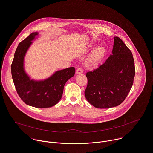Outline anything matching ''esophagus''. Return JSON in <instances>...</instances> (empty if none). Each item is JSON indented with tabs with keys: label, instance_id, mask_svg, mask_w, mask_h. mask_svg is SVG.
Segmentation results:
<instances>
[{
	"label": "esophagus",
	"instance_id": "esophagus-1",
	"mask_svg": "<svg viewBox=\"0 0 153 153\" xmlns=\"http://www.w3.org/2000/svg\"><path fill=\"white\" fill-rule=\"evenodd\" d=\"M82 73H83V70H82V68H79L77 69V70H76V73L77 74H82Z\"/></svg>",
	"mask_w": 153,
	"mask_h": 153
}]
</instances>
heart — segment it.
I'll list each match as a JSON object with an SVG mask.
<instances>
[{"label": "heart", "mask_w": 153, "mask_h": 153, "mask_svg": "<svg viewBox=\"0 0 153 153\" xmlns=\"http://www.w3.org/2000/svg\"><path fill=\"white\" fill-rule=\"evenodd\" d=\"M91 47L92 45H89V47L83 50V51H88ZM105 54V50L103 47H99L95 48L85 60V66L88 68H93L97 66L101 62Z\"/></svg>", "instance_id": "obj_1"}]
</instances>
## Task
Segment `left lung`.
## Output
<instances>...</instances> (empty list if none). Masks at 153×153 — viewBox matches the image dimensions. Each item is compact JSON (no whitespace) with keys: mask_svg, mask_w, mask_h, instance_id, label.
Here are the masks:
<instances>
[{"mask_svg":"<svg viewBox=\"0 0 153 153\" xmlns=\"http://www.w3.org/2000/svg\"><path fill=\"white\" fill-rule=\"evenodd\" d=\"M112 54L97 69L86 74L88 84L85 96L97 108L121 104L133 86L135 76L131 51L118 37H114Z\"/></svg>","mask_w":153,"mask_h":153,"instance_id":"8db88e82","label":"left lung"}]
</instances>
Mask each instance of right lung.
<instances>
[{
  "instance_id": "obj_1",
  "label": "right lung",
  "mask_w": 153,
  "mask_h": 153,
  "mask_svg": "<svg viewBox=\"0 0 153 153\" xmlns=\"http://www.w3.org/2000/svg\"><path fill=\"white\" fill-rule=\"evenodd\" d=\"M38 33H33L17 47L11 66V74L17 93L26 104L39 108L56 105L63 94L64 85L75 74L70 67L56 71L49 78L40 81L31 80L24 68L25 55Z\"/></svg>"
}]
</instances>
